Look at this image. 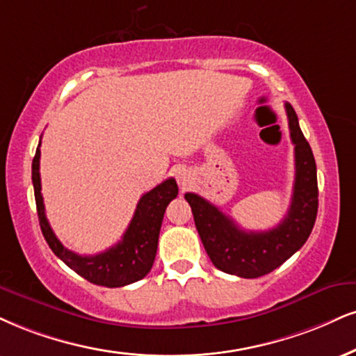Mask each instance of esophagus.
<instances>
[{
	"label": "esophagus",
	"mask_w": 356,
	"mask_h": 356,
	"mask_svg": "<svg viewBox=\"0 0 356 356\" xmlns=\"http://www.w3.org/2000/svg\"><path fill=\"white\" fill-rule=\"evenodd\" d=\"M177 181H178V185L181 186V190H186V188H190L191 183H193L191 171L186 170V168L178 170L177 171Z\"/></svg>",
	"instance_id": "obj_1"
}]
</instances>
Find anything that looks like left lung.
I'll use <instances>...</instances> for the list:
<instances>
[{
	"label": "left lung",
	"mask_w": 356,
	"mask_h": 356,
	"mask_svg": "<svg viewBox=\"0 0 356 356\" xmlns=\"http://www.w3.org/2000/svg\"><path fill=\"white\" fill-rule=\"evenodd\" d=\"M291 140L296 145V181L289 211L269 231H244L195 193H186L196 229L209 259L219 270L244 279L266 275L293 256L314 229L318 209L315 158L291 104H285Z\"/></svg>",
	"instance_id": "8db88e82"
}]
</instances>
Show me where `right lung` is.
<instances>
[{
	"label": "right lung",
	"instance_id": "right-lung-1",
	"mask_svg": "<svg viewBox=\"0 0 356 356\" xmlns=\"http://www.w3.org/2000/svg\"><path fill=\"white\" fill-rule=\"evenodd\" d=\"M39 147H41V142L38 145L33 160L34 198H36L39 225L52 252L81 277L92 284L104 285V287H124V285L143 279L150 272L155 261L158 236H160L166 206L178 195V185L175 178L165 179L163 183L145 193L140 198L122 241L95 256H79L64 248L63 243L56 238L46 218L41 195V175H39V158H41Z\"/></svg>",
	"mask_w": 356,
	"mask_h": 356
}]
</instances>
